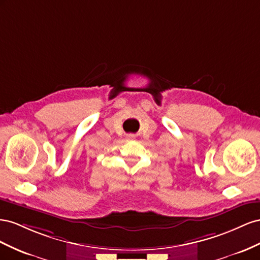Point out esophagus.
<instances>
[{"mask_svg": "<svg viewBox=\"0 0 260 260\" xmlns=\"http://www.w3.org/2000/svg\"><path fill=\"white\" fill-rule=\"evenodd\" d=\"M135 138H136V135L132 134V133H131V134L126 135V139H127V140H135Z\"/></svg>", "mask_w": 260, "mask_h": 260, "instance_id": "obj_1", "label": "esophagus"}]
</instances>
